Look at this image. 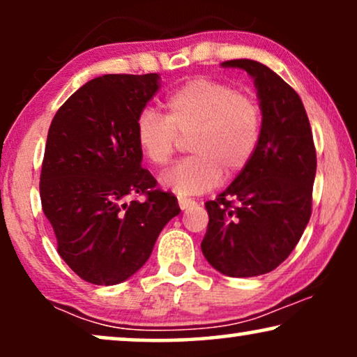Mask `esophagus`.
<instances>
[{
	"instance_id": "1",
	"label": "esophagus",
	"mask_w": 357,
	"mask_h": 357,
	"mask_svg": "<svg viewBox=\"0 0 357 357\" xmlns=\"http://www.w3.org/2000/svg\"><path fill=\"white\" fill-rule=\"evenodd\" d=\"M177 199H178V206H180V209H182V211H185V209H188V208H192L195 204L193 199L187 198V197H178Z\"/></svg>"
}]
</instances>
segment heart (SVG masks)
Segmentation results:
<instances>
[{"label": "heart", "mask_w": 357, "mask_h": 357, "mask_svg": "<svg viewBox=\"0 0 357 357\" xmlns=\"http://www.w3.org/2000/svg\"><path fill=\"white\" fill-rule=\"evenodd\" d=\"M165 115L144 109L135 120V143L154 167H164L189 136L192 158L174 165L160 178L165 188L199 195L224 178H234L250 164L261 136V110L253 97L211 77H195L170 92Z\"/></svg>", "instance_id": "obj_1"}]
</instances>
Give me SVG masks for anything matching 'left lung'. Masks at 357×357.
<instances>
[{"mask_svg":"<svg viewBox=\"0 0 357 357\" xmlns=\"http://www.w3.org/2000/svg\"><path fill=\"white\" fill-rule=\"evenodd\" d=\"M221 66L253 79L261 136L250 164L204 204L209 222L202 250L222 275L252 278L280 266L309 224L315 146L301 97L275 71L247 58Z\"/></svg>","mask_w":357,"mask_h":357,"instance_id":"1","label":"left lung"}]
</instances>
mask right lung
<instances>
[{"mask_svg": "<svg viewBox=\"0 0 357 357\" xmlns=\"http://www.w3.org/2000/svg\"><path fill=\"white\" fill-rule=\"evenodd\" d=\"M160 87L155 73L105 75L79 87L53 116L40 175L42 209L56 250L77 276L114 286L148 261L180 213L155 190L135 143V120ZM136 192L144 202L126 203Z\"/></svg>", "mask_w": 357, "mask_h": 357, "instance_id": "obj_1", "label": "right lung"}]
</instances>
